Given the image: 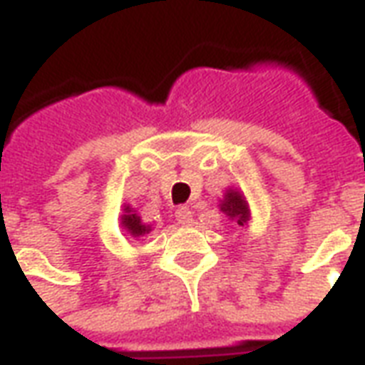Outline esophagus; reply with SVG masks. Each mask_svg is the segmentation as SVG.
Wrapping results in <instances>:
<instances>
[{
    "instance_id": "esophagus-1",
    "label": "esophagus",
    "mask_w": 365,
    "mask_h": 365,
    "mask_svg": "<svg viewBox=\"0 0 365 365\" xmlns=\"http://www.w3.org/2000/svg\"><path fill=\"white\" fill-rule=\"evenodd\" d=\"M175 218H178V222L183 224V226H190L193 222V212H191L190 207H180V209L175 210Z\"/></svg>"
}]
</instances>
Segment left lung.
Returning a JSON list of instances; mask_svg holds the SVG:
<instances>
[{
    "instance_id": "8db88e82",
    "label": "left lung",
    "mask_w": 365,
    "mask_h": 365,
    "mask_svg": "<svg viewBox=\"0 0 365 365\" xmlns=\"http://www.w3.org/2000/svg\"><path fill=\"white\" fill-rule=\"evenodd\" d=\"M218 209L222 215H226V218L234 222L240 228H244L247 226L251 220V209L250 203H247V199L240 190L236 187H228L224 197L220 199V203H218Z\"/></svg>"
}]
</instances>
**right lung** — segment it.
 Instances as JSON below:
<instances>
[{"mask_svg":"<svg viewBox=\"0 0 365 365\" xmlns=\"http://www.w3.org/2000/svg\"><path fill=\"white\" fill-rule=\"evenodd\" d=\"M121 228L125 232V236L137 237L145 236L148 232L153 230V224H145L143 222V218L139 217V212L133 209V207H129V205H123V215H121Z\"/></svg>","mask_w":365,"mask_h":365,"instance_id":"right-lung-1","label":"right lung"}]
</instances>
